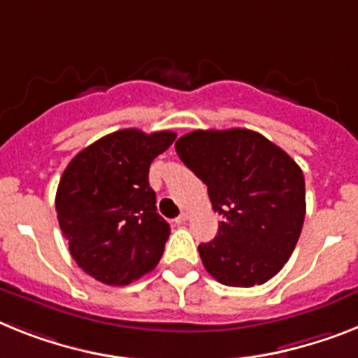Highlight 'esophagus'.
<instances>
[{"mask_svg":"<svg viewBox=\"0 0 358 358\" xmlns=\"http://www.w3.org/2000/svg\"><path fill=\"white\" fill-rule=\"evenodd\" d=\"M187 220H189V213H182V215L176 218V222H178V224H185Z\"/></svg>","mask_w":358,"mask_h":358,"instance_id":"esophagus-1","label":"esophagus"}]
</instances>
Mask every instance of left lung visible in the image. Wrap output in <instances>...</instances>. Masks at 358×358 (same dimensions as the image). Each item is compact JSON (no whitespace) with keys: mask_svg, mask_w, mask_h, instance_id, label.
Segmentation results:
<instances>
[{"mask_svg":"<svg viewBox=\"0 0 358 358\" xmlns=\"http://www.w3.org/2000/svg\"><path fill=\"white\" fill-rule=\"evenodd\" d=\"M174 147L222 215L215 238L198 245L207 273L233 287L273 278L304 224L306 184L296 162L249 129L193 131Z\"/></svg>","mask_w":358,"mask_h":358,"instance_id":"left-lung-1","label":"left lung"}]
</instances>
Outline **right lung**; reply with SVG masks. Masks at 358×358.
Masks as SVG:
<instances>
[{"mask_svg": "<svg viewBox=\"0 0 358 358\" xmlns=\"http://www.w3.org/2000/svg\"><path fill=\"white\" fill-rule=\"evenodd\" d=\"M173 131L122 129L78 152L65 167L56 211L71 257L107 286H127L160 262L169 224L156 213L149 167Z\"/></svg>", "mask_w": 358, "mask_h": 358, "instance_id": "right-lung-1", "label": "right lung"}]
</instances>
